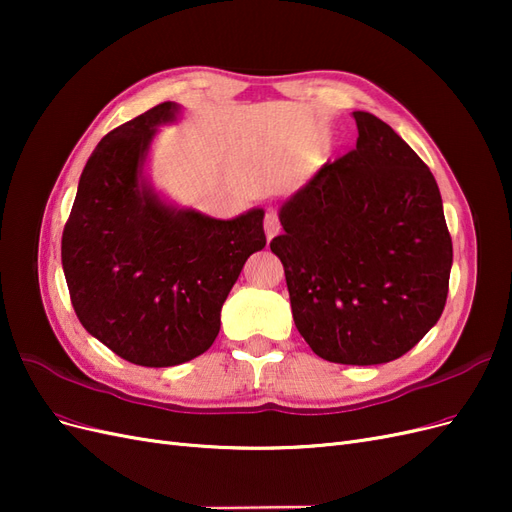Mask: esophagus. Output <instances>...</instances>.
Masks as SVG:
<instances>
[{
	"label": "esophagus",
	"instance_id": "1",
	"mask_svg": "<svg viewBox=\"0 0 512 512\" xmlns=\"http://www.w3.org/2000/svg\"><path fill=\"white\" fill-rule=\"evenodd\" d=\"M265 232H267V239L275 237L277 232H280V218H277L275 209L265 211Z\"/></svg>",
	"mask_w": 512,
	"mask_h": 512
}]
</instances>
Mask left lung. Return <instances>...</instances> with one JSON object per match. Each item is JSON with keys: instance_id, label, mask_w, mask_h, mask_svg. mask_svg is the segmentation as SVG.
Returning <instances> with one entry per match:
<instances>
[{"instance_id": "8db88e82", "label": "left lung", "mask_w": 512, "mask_h": 512, "mask_svg": "<svg viewBox=\"0 0 512 512\" xmlns=\"http://www.w3.org/2000/svg\"><path fill=\"white\" fill-rule=\"evenodd\" d=\"M356 149L324 164L280 211V256L299 333L324 361L378 365L442 316L453 265L442 196L389 123L352 113Z\"/></svg>"}]
</instances>
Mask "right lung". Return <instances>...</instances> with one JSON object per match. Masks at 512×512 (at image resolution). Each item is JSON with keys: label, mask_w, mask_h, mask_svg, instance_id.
I'll use <instances>...</instances> for the list:
<instances>
[{"label": "right lung", "mask_w": 512, "mask_h": 512, "mask_svg": "<svg viewBox=\"0 0 512 512\" xmlns=\"http://www.w3.org/2000/svg\"><path fill=\"white\" fill-rule=\"evenodd\" d=\"M162 102L108 132L87 160L61 237L70 301L121 359L170 367L211 348L245 260L267 243L262 209L213 220L160 203L141 181Z\"/></svg>", "instance_id": "add662e5"}]
</instances>
